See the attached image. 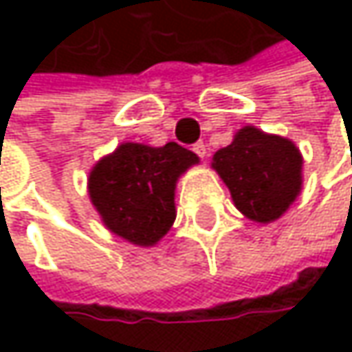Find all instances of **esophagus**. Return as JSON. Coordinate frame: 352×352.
<instances>
[{"label": "esophagus", "instance_id": "1", "mask_svg": "<svg viewBox=\"0 0 352 352\" xmlns=\"http://www.w3.org/2000/svg\"><path fill=\"white\" fill-rule=\"evenodd\" d=\"M193 153H195L199 159H206V157H208V148H206V144H204L201 140L193 144Z\"/></svg>", "mask_w": 352, "mask_h": 352}]
</instances>
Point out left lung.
Returning <instances> with one entry per match:
<instances>
[{
	"label": "left lung",
	"instance_id": "left-lung-1",
	"mask_svg": "<svg viewBox=\"0 0 352 352\" xmlns=\"http://www.w3.org/2000/svg\"><path fill=\"white\" fill-rule=\"evenodd\" d=\"M234 206L254 222L277 220L302 189V155L287 138L243 128L232 144L214 155Z\"/></svg>",
	"mask_w": 352,
	"mask_h": 352
}]
</instances>
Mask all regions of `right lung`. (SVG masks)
Wrapping results in <instances>:
<instances>
[{"mask_svg": "<svg viewBox=\"0 0 352 352\" xmlns=\"http://www.w3.org/2000/svg\"><path fill=\"white\" fill-rule=\"evenodd\" d=\"M197 157L167 142L161 148L126 142L89 175V197L107 228L132 245H157L175 222L177 177Z\"/></svg>", "mask_w": 352, "mask_h": 352, "instance_id": "1", "label": "right lung"}]
</instances>
